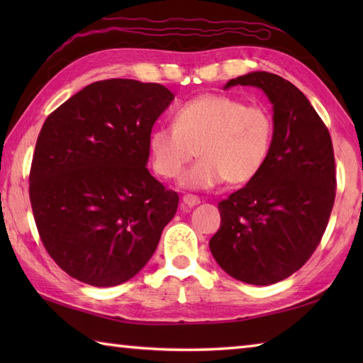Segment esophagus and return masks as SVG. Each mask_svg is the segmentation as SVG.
Instances as JSON below:
<instances>
[{
    "mask_svg": "<svg viewBox=\"0 0 363 363\" xmlns=\"http://www.w3.org/2000/svg\"><path fill=\"white\" fill-rule=\"evenodd\" d=\"M199 204V198L198 196H195V195H184L182 196V204H181V207L184 211H187V209H191V207H195V206H198Z\"/></svg>",
    "mask_w": 363,
    "mask_h": 363,
    "instance_id": "esophagus-1",
    "label": "esophagus"
}]
</instances>
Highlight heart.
<instances>
[{
	"mask_svg": "<svg viewBox=\"0 0 363 363\" xmlns=\"http://www.w3.org/2000/svg\"><path fill=\"white\" fill-rule=\"evenodd\" d=\"M274 140V120L265 106L242 98L204 94L177 107L173 125L156 126L150 134L152 168L165 179L181 177L186 189L206 190L228 181L243 186L264 169Z\"/></svg>",
	"mask_w": 363,
	"mask_h": 363,
	"instance_id": "obj_1",
	"label": "heart"
}]
</instances>
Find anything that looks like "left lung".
I'll list each match as a JSON object with an SVG mask.
<instances>
[{
	"label": "left lung",
	"instance_id": "1",
	"mask_svg": "<svg viewBox=\"0 0 363 363\" xmlns=\"http://www.w3.org/2000/svg\"><path fill=\"white\" fill-rule=\"evenodd\" d=\"M252 86L273 104L274 140L256 179L218 204L221 225L209 248L234 279L276 284L311 259L335 199V159L329 130L309 99L287 79L252 72L225 89Z\"/></svg>",
	"mask_w": 363,
	"mask_h": 363
}]
</instances>
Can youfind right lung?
I'll return each mask as SVG.
<instances>
[{
  "label": "right lung",
  "instance_id": "1",
  "mask_svg": "<svg viewBox=\"0 0 363 363\" xmlns=\"http://www.w3.org/2000/svg\"><path fill=\"white\" fill-rule=\"evenodd\" d=\"M173 99L160 84L106 79L45 120L29 173L30 206L45 250L74 279L113 287L156 251L179 196L146 168L148 140Z\"/></svg>",
  "mask_w": 363,
  "mask_h": 363
}]
</instances>
